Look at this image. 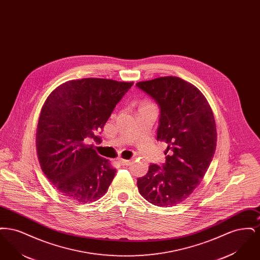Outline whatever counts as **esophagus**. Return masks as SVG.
<instances>
[{
    "label": "esophagus",
    "instance_id": "esophagus-1",
    "mask_svg": "<svg viewBox=\"0 0 260 260\" xmlns=\"http://www.w3.org/2000/svg\"><path fill=\"white\" fill-rule=\"evenodd\" d=\"M119 161H120V164H122V165H124V166H128V165L132 162L131 160H124V159H120Z\"/></svg>",
    "mask_w": 260,
    "mask_h": 260
}]
</instances>
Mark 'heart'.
<instances>
[{
	"label": "heart",
	"mask_w": 260,
	"mask_h": 260,
	"mask_svg": "<svg viewBox=\"0 0 260 260\" xmlns=\"http://www.w3.org/2000/svg\"><path fill=\"white\" fill-rule=\"evenodd\" d=\"M146 104H150V103H146ZM144 105H145V104H144Z\"/></svg>",
	"instance_id": "1"
}]
</instances>
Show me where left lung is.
Here are the masks:
<instances>
[{
	"label": "left lung",
	"mask_w": 260,
	"mask_h": 260,
	"mask_svg": "<svg viewBox=\"0 0 260 260\" xmlns=\"http://www.w3.org/2000/svg\"><path fill=\"white\" fill-rule=\"evenodd\" d=\"M160 108L157 140L168 144L166 162L150 165L137 178L141 196L158 207L182 203L198 187L216 148V126L208 100L197 87L168 76L139 82Z\"/></svg>",
	"instance_id": "8db88e82"
}]
</instances>
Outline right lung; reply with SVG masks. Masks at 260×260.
<instances>
[{
    "label": "right lung",
    "instance_id": "1",
    "mask_svg": "<svg viewBox=\"0 0 260 260\" xmlns=\"http://www.w3.org/2000/svg\"><path fill=\"white\" fill-rule=\"evenodd\" d=\"M133 85L98 78L72 80L56 87L44 103L36 134L38 159L64 197L86 204L108 190L116 169L87 141L101 142L96 134Z\"/></svg>",
    "mask_w": 260,
    "mask_h": 260
}]
</instances>
